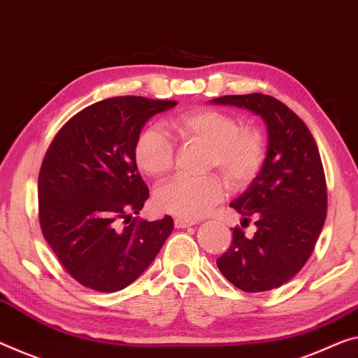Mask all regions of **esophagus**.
I'll list each match as a JSON object with an SVG mask.
<instances>
[{"label": "esophagus", "instance_id": "34e87169", "mask_svg": "<svg viewBox=\"0 0 358 358\" xmlns=\"http://www.w3.org/2000/svg\"><path fill=\"white\" fill-rule=\"evenodd\" d=\"M196 224L195 221H189V219H182V217H176L174 219V227L176 229H185V227H190V225Z\"/></svg>", "mask_w": 358, "mask_h": 358}]
</instances>
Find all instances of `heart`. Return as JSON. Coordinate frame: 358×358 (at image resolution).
Returning a JSON list of instances; mask_svg holds the SVG:
<instances>
[{
	"mask_svg": "<svg viewBox=\"0 0 358 358\" xmlns=\"http://www.w3.org/2000/svg\"><path fill=\"white\" fill-rule=\"evenodd\" d=\"M169 129L184 144L206 145L205 171L219 169L234 190L248 187L266 162V136L256 126H241L238 118L217 108H196L169 122ZM136 162L145 174L166 178L174 169L176 148L162 129L148 128L137 137ZM225 185L217 174L200 178L182 176L157 192V206L174 216L195 221L224 195Z\"/></svg>",
	"mask_w": 358,
	"mask_h": 358,
	"instance_id": "heart-1",
	"label": "heart"
}]
</instances>
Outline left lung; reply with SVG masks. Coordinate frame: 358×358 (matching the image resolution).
<instances>
[{"label":"left lung","mask_w":358,"mask_h":358,"mask_svg":"<svg viewBox=\"0 0 358 358\" xmlns=\"http://www.w3.org/2000/svg\"><path fill=\"white\" fill-rule=\"evenodd\" d=\"M214 103L248 108L267 123L268 150L261 173L230 203L257 230L246 236L234 229L232 243L217 267L246 293L282 287L309 261L327 219V179L315 139L306 123L272 96L241 94Z\"/></svg>","instance_id":"obj_1"}]
</instances>
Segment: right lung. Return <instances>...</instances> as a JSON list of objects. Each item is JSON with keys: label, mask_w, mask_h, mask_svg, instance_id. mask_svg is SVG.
I'll use <instances>...</instances> for the list:
<instances>
[{"label": "right lung", "mask_w": 358, "mask_h": 358, "mask_svg": "<svg viewBox=\"0 0 358 358\" xmlns=\"http://www.w3.org/2000/svg\"><path fill=\"white\" fill-rule=\"evenodd\" d=\"M174 106L141 96L103 99L73 115L48 148L38 176L40 227L65 271L86 288H126L173 232L171 216L148 222L131 214L150 195L137 173V137L148 118Z\"/></svg>", "instance_id": "obj_1"}]
</instances>
